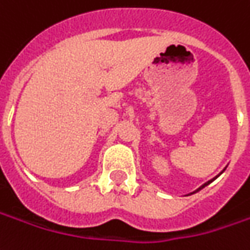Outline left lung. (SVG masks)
Returning <instances> with one entry per match:
<instances>
[{
    "instance_id": "obj_1",
    "label": "left lung",
    "mask_w": 250,
    "mask_h": 250,
    "mask_svg": "<svg viewBox=\"0 0 250 250\" xmlns=\"http://www.w3.org/2000/svg\"><path fill=\"white\" fill-rule=\"evenodd\" d=\"M220 174H222V172H220ZM213 179H215V178H213ZM213 179H210V181H208V182H207V183H204L203 186H200V188H198V189H197L196 191H193V193H190V194H194V193H197V191H200V190H201V189H204V188H205V186H207V185H209V183L212 182V181H213Z\"/></svg>"
}]
</instances>
